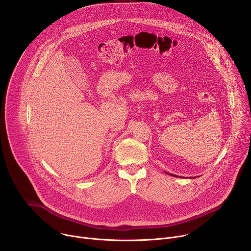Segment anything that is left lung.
I'll return each instance as SVG.
<instances>
[{"label": "left lung", "instance_id": "obj_1", "mask_svg": "<svg viewBox=\"0 0 251 251\" xmlns=\"http://www.w3.org/2000/svg\"><path fill=\"white\" fill-rule=\"evenodd\" d=\"M169 175H170V176H174V175H171V174H169Z\"/></svg>", "mask_w": 251, "mask_h": 251}]
</instances>
